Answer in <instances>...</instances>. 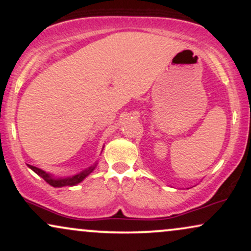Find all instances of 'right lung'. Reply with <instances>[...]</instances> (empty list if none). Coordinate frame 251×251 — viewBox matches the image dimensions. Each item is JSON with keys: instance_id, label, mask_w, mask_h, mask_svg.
Here are the masks:
<instances>
[{"instance_id": "add662e5", "label": "right lung", "mask_w": 251, "mask_h": 251, "mask_svg": "<svg viewBox=\"0 0 251 251\" xmlns=\"http://www.w3.org/2000/svg\"><path fill=\"white\" fill-rule=\"evenodd\" d=\"M32 169L34 173L38 174L41 178L45 179V182H47L50 184V185L54 186V188H61V186H72V185H76L77 183H80L83 180L85 177H87L89 174L91 173L95 169V167H90L88 168V169H85L84 171H82V173L78 174V175H75L73 177H68V178H59V179H55L53 178L52 176L49 175V174L45 173V171H43L39 168L37 167H33V166H28Z\"/></svg>"}]
</instances>
